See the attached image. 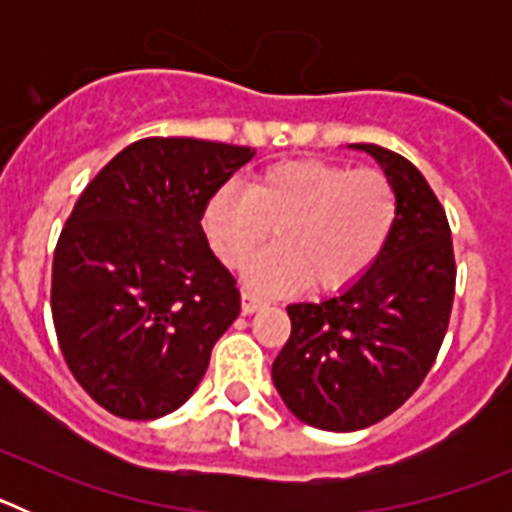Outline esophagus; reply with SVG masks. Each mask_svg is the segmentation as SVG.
<instances>
[{
  "mask_svg": "<svg viewBox=\"0 0 512 512\" xmlns=\"http://www.w3.org/2000/svg\"><path fill=\"white\" fill-rule=\"evenodd\" d=\"M266 305H269V302H266L264 297L253 295V292H248V289H243V292H241V307H243V312H246V315H251V312L261 310V307H266Z\"/></svg>",
  "mask_w": 512,
  "mask_h": 512,
  "instance_id": "esophagus-1",
  "label": "esophagus"
}]
</instances>
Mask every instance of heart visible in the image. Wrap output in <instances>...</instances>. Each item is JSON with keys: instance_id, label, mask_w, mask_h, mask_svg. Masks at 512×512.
Segmentation results:
<instances>
[{"instance_id": "heart-1", "label": "heart", "mask_w": 512, "mask_h": 512, "mask_svg": "<svg viewBox=\"0 0 512 512\" xmlns=\"http://www.w3.org/2000/svg\"><path fill=\"white\" fill-rule=\"evenodd\" d=\"M400 197L387 174L320 158H287L248 179L246 189L223 184L202 207V233L215 256L248 269V282L289 292L307 282L315 292H343L359 282L390 243Z\"/></svg>"}]
</instances>
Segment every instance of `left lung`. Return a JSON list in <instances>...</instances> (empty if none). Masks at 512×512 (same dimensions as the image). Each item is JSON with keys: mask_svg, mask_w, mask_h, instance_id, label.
Returning a JSON list of instances; mask_svg holds the SVG:
<instances>
[{"mask_svg": "<svg viewBox=\"0 0 512 512\" xmlns=\"http://www.w3.org/2000/svg\"><path fill=\"white\" fill-rule=\"evenodd\" d=\"M400 197L395 233L374 266L341 295L287 307L292 333L271 366L274 387L302 423L361 431L395 413L431 372L454 305L456 261L441 202L408 158L374 143Z\"/></svg>", "mask_w": 512, "mask_h": 512, "instance_id": "8db88e82", "label": "left lung"}]
</instances>
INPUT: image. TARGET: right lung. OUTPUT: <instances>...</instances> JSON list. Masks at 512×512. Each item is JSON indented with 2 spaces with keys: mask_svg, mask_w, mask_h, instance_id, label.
<instances>
[{
  "mask_svg": "<svg viewBox=\"0 0 512 512\" xmlns=\"http://www.w3.org/2000/svg\"><path fill=\"white\" fill-rule=\"evenodd\" d=\"M253 153L197 138L135 140L63 225L51 279L58 346L76 382L117 418L153 420L184 405L238 318L241 292L200 217Z\"/></svg>",
  "mask_w": 512,
  "mask_h": 512,
  "instance_id": "1",
  "label": "right lung"
}]
</instances>
